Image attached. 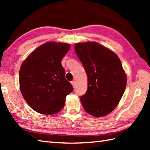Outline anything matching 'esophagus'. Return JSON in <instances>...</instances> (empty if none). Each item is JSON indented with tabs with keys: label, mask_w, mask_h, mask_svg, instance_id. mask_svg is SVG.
Masks as SVG:
<instances>
[{
	"label": "esophagus",
	"mask_w": 150,
	"mask_h": 150,
	"mask_svg": "<svg viewBox=\"0 0 150 150\" xmlns=\"http://www.w3.org/2000/svg\"><path fill=\"white\" fill-rule=\"evenodd\" d=\"M71 83L72 86H73V88H75V82L74 81H71Z\"/></svg>",
	"instance_id": "esophagus-1"
}]
</instances>
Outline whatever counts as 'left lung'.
I'll use <instances>...</instances> for the list:
<instances>
[{"instance_id": "1", "label": "left lung", "mask_w": 150, "mask_h": 150, "mask_svg": "<svg viewBox=\"0 0 150 150\" xmlns=\"http://www.w3.org/2000/svg\"><path fill=\"white\" fill-rule=\"evenodd\" d=\"M75 50L88 76V90L81 97L84 110L100 117L111 113L125 91L127 77L115 53L95 42L75 44Z\"/></svg>"}]
</instances>
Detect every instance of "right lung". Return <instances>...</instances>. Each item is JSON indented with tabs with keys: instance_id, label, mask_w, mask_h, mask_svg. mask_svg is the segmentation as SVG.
Instances as JSON below:
<instances>
[{
	"instance_id": "right-lung-1",
	"label": "right lung",
	"mask_w": 150,
	"mask_h": 150,
	"mask_svg": "<svg viewBox=\"0 0 150 150\" xmlns=\"http://www.w3.org/2000/svg\"><path fill=\"white\" fill-rule=\"evenodd\" d=\"M70 44L49 42L35 50L22 62L19 71L20 90L26 103L44 115L58 113L73 90L65 78L61 60Z\"/></svg>"
}]
</instances>
